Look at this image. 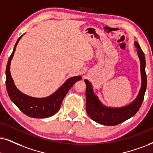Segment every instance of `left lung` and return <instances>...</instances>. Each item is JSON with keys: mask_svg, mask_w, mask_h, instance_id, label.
I'll return each instance as SVG.
<instances>
[{"mask_svg": "<svg viewBox=\"0 0 153 153\" xmlns=\"http://www.w3.org/2000/svg\"><path fill=\"white\" fill-rule=\"evenodd\" d=\"M139 59L140 62L141 88L134 101L122 107H109L104 106L93 92L91 83L85 80L86 84V111L93 121L105 126H116L130 119L140 109L144 99L147 87V75L146 73V57L137 42H135Z\"/></svg>", "mask_w": 153, "mask_h": 153, "instance_id": "obj_1", "label": "left lung"}]
</instances>
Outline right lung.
I'll list each match as a JSON object with an SVG mask.
<instances>
[{"instance_id":"obj_1","label":"right lung","mask_w":153,"mask_h":153,"mask_svg":"<svg viewBox=\"0 0 153 153\" xmlns=\"http://www.w3.org/2000/svg\"><path fill=\"white\" fill-rule=\"evenodd\" d=\"M22 35L19 37L13 49L12 54L10 56L6 67V89L11 101L22 111L25 114L32 118L50 117L55 114L61 107L63 98L67 92L72 88L75 82L81 80V76H75L65 81L56 92L51 95L44 98H35L23 94L15 85L14 82L11 77L10 67L16 46Z\"/></svg>"}]
</instances>
